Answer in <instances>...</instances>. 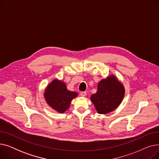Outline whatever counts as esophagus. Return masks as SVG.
<instances>
[{"label":"esophagus","mask_w":159,"mask_h":159,"mask_svg":"<svg viewBox=\"0 0 159 159\" xmlns=\"http://www.w3.org/2000/svg\"><path fill=\"white\" fill-rule=\"evenodd\" d=\"M80 95L82 97H85L86 95V91H81L80 93Z\"/></svg>","instance_id":"esophagus-1"}]
</instances>
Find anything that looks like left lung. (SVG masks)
<instances>
[{
	"label": "left lung",
	"instance_id": "obj_1",
	"mask_svg": "<svg viewBox=\"0 0 159 159\" xmlns=\"http://www.w3.org/2000/svg\"><path fill=\"white\" fill-rule=\"evenodd\" d=\"M124 95L123 84L114 75H111L98 82L97 93L91 95L90 99L98 113L107 114L118 107Z\"/></svg>",
	"mask_w": 159,
	"mask_h": 159
}]
</instances>
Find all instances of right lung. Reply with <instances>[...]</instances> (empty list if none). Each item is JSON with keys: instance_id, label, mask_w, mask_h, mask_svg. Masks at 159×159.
Instances as JSON below:
<instances>
[{"instance_id": "add662e5", "label": "right lung", "mask_w": 159, "mask_h": 159, "mask_svg": "<svg viewBox=\"0 0 159 159\" xmlns=\"http://www.w3.org/2000/svg\"><path fill=\"white\" fill-rule=\"evenodd\" d=\"M77 96L78 93L68 90L65 82L58 79L50 82L44 93L47 104L60 113H64L69 109L71 101Z\"/></svg>"}]
</instances>
